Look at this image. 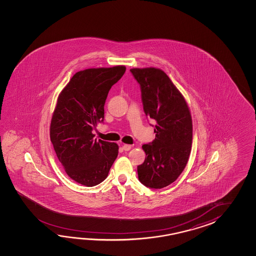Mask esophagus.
<instances>
[{
    "label": "esophagus",
    "instance_id": "esophagus-1",
    "mask_svg": "<svg viewBox=\"0 0 256 256\" xmlns=\"http://www.w3.org/2000/svg\"><path fill=\"white\" fill-rule=\"evenodd\" d=\"M130 148H132L130 144H124V146H122V149H124V151H129Z\"/></svg>",
    "mask_w": 256,
    "mask_h": 256
}]
</instances>
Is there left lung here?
I'll return each mask as SVG.
<instances>
[{
    "label": "left lung",
    "mask_w": 256,
    "mask_h": 256,
    "mask_svg": "<svg viewBox=\"0 0 256 256\" xmlns=\"http://www.w3.org/2000/svg\"><path fill=\"white\" fill-rule=\"evenodd\" d=\"M141 88L147 118L154 120L156 138L142 146L144 162L137 166L138 178L150 188L172 184L186 166L192 144L188 106L168 76L159 68L130 70Z\"/></svg>",
    "instance_id": "1"
}]
</instances>
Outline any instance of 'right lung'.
Here are the masks:
<instances>
[{"mask_svg":"<svg viewBox=\"0 0 256 256\" xmlns=\"http://www.w3.org/2000/svg\"><path fill=\"white\" fill-rule=\"evenodd\" d=\"M126 68H88L76 72L60 92L50 124V140L68 176L93 186L102 183L118 156L115 142L94 139L93 129L104 119V104Z\"/></svg>","mask_w":256,"mask_h":256,"instance_id":"add662e5","label":"right lung"}]
</instances>
